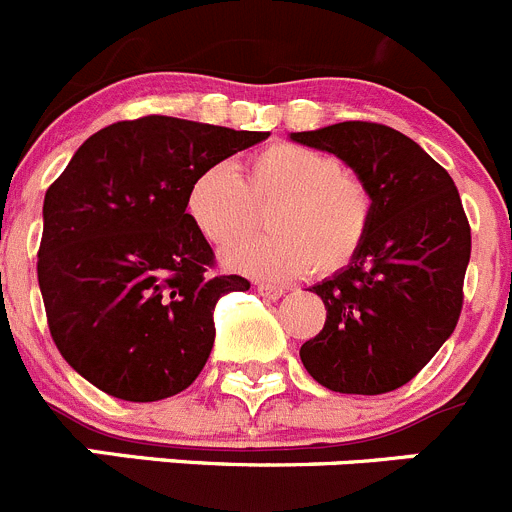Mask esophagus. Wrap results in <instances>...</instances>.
I'll use <instances>...</instances> for the list:
<instances>
[{
	"mask_svg": "<svg viewBox=\"0 0 512 512\" xmlns=\"http://www.w3.org/2000/svg\"><path fill=\"white\" fill-rule=\"evenodd\" d=\"M256 291H259V294L264 296L266 301H276V299H281V296H284V289H281V286H276V284H259V286H256Z\"/></svg>",
	"mask_w": 512,
	"mask_h": 512,
	"instance_id": "esophagus-1",
	"label": "esophagus"
}]
</instances>
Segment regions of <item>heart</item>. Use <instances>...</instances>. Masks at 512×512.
<instances>
[{
    "label": "heart",
    "instance_id": "heart-1",
    "mask_svg": "<svg viewBox=\"0 0 512 512\" xmlns=\"http://www.w3.org/2000/svg\"><path fill=\"white\" fill-rule=\"evenodd\" d=\"M271 200L272 231L223 251L226 266L256 279L334 274L357 259L372 231L374 193L367 180L337 155L296 143L253 153L243 178L223 160L206 165L188 186L186 213L208 243L223 246L250 225L256 202Z\"/></svg>",
    "mask_w": 512,
    "mask_h": 512
}]
</instances>
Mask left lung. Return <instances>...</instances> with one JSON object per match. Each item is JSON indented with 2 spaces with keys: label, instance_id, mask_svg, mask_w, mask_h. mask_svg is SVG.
Listing matches in <instances>:
<instances>
[{
  "label": "left lung",
  "instance_id": "1",
  "mask_svg": "<svg viewBox=\"0 0 512 512\" xmlns=\"http://www.w3.org/2000/svg\"><path fill=\"white\" fill-rule=\"evenodd\" d=\"M291 138L339 155L374 193L357 259L311 286L326 324L301 344V362L332 392H392L417 377L460 319L472 246L460 193L440 163L387 125L347 120Z\"/></svg>",
  "mask_w": 512,
  "mask_h": 512
}]
</instances>
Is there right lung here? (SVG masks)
Returning <instances> with one entry per match:
<instances>
[{"mask_svg": "<svg viewBox=\"0 0 512 512\" xmlns=\"http://www.w3.org/2000/svg\"><path fill=\"white\" fill-rule=\"evenodd\" d=\"M266 138L168 115L120 120L47 188L37 279L52 342L87 382L155 402L201 374L216 301L251 284L218 274L186 191L206 165Z\"/></svg>", "mask_w": 512, "mask_h": 512, "instance_id": "right-lung-1", "label": "right lung"}]
</instances>
